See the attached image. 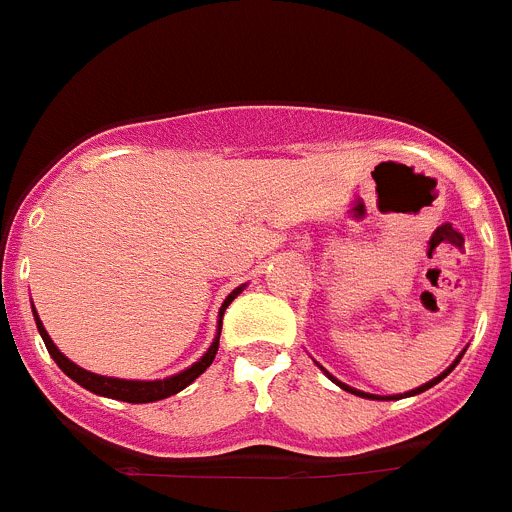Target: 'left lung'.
<instances>
[{
  "mask_svg": "<svg viewBox=\"0 0 512 512\" xmlns=\"http://www.w3.org/2000/svg\"><path fill=\"white\" fill-rule=\"evenodd\" d=\"M463 354H466V349H463V351H461V354L455 356V362H453V364H450V367H448V369H445V372H440V375H437V377H435V380H429V382H424V385H419V388L409 390V393H401V395H372V393H364V390H356V388H351V385H346V382L336 380V377L330 375V372H328V369H325V367H320V369H322V372H325V375H328V377H330V380L336 382L338 388H343V390H349V393L359 395V398H369V401H398V398H409V395H419V393H424V390H429V388H432V385H437V382H440V380H445V377H448V375H450V372H453V369H455V364L461 362V356H463Z\"/></svg>",
  "mask_w": 512,
  "mask_h": 512,
  "instance_id": "8db88e82",
  "label": "left lung"
}]
</instances>
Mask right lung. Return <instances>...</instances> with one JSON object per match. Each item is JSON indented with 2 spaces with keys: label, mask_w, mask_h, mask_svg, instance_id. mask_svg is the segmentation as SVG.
Returning <instances> with one entry per match:
<instances>
[{
  "label": "right lung",
  "mask_w": 512,
  "mask_h": 512,
  "mask_svg": "<svg viewBox=\"0 0 512 512\" xmlns=\"http://www.w3.org/2000/svg\"><path fill=\"white\" fill-rule=\"evenodd\" d=\"M244 286H247V283L236 286V289L231 291L226 299H223L221 309H218L216 338H213V343L208 346V351H205V354L200 356V359H197L192 367L182 369V372H176V375H171V377H163V380H122V377L96 375V372H88V369L77 367L72 359H67V356L57 349V343L51 341V336L46 333V328H44V322H41V317H38L36 307H33V317H36V328H38V333H41V338H44L51 359L59 364V369H62L64 375L70 377V380H75L77 385H83V388L90 390V393L103 395V398H114V401H127V403H153V401H163V398L176 395L179 390H184L187 385H192V382H195L197 377L203 375L205 369L213 364V359H216V354H218V338H221L223 312H226V307L234 302L236 296L242 294Z\"/></svg>",
  "instance_id": "1"
}]
</instances>
